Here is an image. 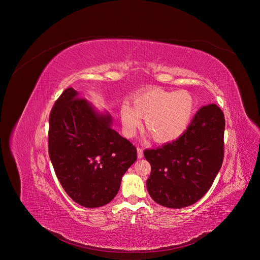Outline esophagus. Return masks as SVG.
Returning <instances> with one entry per match:
<instances>
[{
    "instance_id": "1",
    "label": "esophagus",
    "mask_w": 260,
    "mask_h": 260,
    "mask_svg": "<svg viewBox=\"0 0 260 260\" xmlns=\"http://www.w3.org/2000/svg\"><path fill=\"white\" fill-rule=\"evenodd\" d=\"M138 157L142 158L143 157V149L141 147H138Z\"/></svg>"
}]
</instances>
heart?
Returning a JSON list of instances; mask_svg holds the SVG:
<instances>
[{"label": "heart", "mask_w": 260, "mask_h": 260, "mask_svg": "<svg viewBox=\"0 0 260 260\" xmlns=\"http://www.w3.org/2000/svg\"><path fill=\"white\" fill-rule=\"evenodd\" d=\"M196 111V100L186 90H147L120 109L123 131L132 136L145 118V127L157 143H170L187 131Z\"/></svg>", "instance_id": "heart-1"}]
</instances>
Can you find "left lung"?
Wrapping results in <instances>:
<instances>
[{"label":"left lung","mask_w":260,"mask_h":260,"mask_svg":"<svg viewBox=\"0 0 260 260\" xmlns=\"http://www.w3.org/2000/svg\"><path fill=\"white\" fill-rule=\"evenodd\" d=\"M225 119L215 104L201 108L187 131L157 149H146L151 165L147 189L157 204L190 206L211 188L224 157Z\"/></svg>","instance_id":"obj_1"}]
</instances>
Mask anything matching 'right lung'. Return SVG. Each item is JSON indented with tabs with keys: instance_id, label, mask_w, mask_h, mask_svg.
<instances>
[{
	"instance_id": "obj_1",
	"label": "right lung",
	"mask_w": 260,
	"mask_h": 260,
	"mask_svg": "<svg viewBox=\"0 0 260 260\" xmlns=\"http://www.w3.org/2000/svg\"><path fill=\"white\" fill-rule=\"evenodd\" d=\"M110 115L96 113L75 89L62 91L49 115L48 151L67 194L86 208L107 205L137 159V148L111 128Z\"/></svg>"
}]
</instances>
